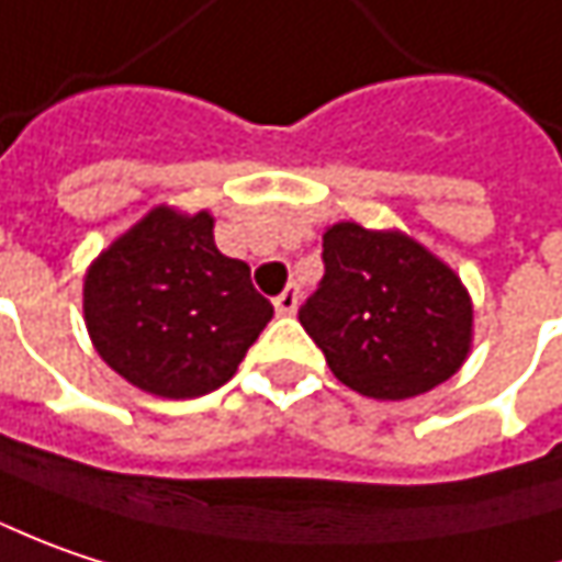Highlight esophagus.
Returning a JSON list of instances; mask_svg holds the SVG:
<instances>
[{
    "mask_svg": "<svg viewBox=\"0 0 562 562\" xmlns=\"http://www.w3.org/2000/svg\"><path fill=\"white\" fill-rule=\"evenodd\" d=\"M296 306H300V291L296 288H288L281 296H274V313L278 316H294Z\"/></svg>",
    "mask_w": 562,
    "mask_h": 562,
    "instance_id": "esophagus-1",
    "label": "esophagus"
}]
</instances>
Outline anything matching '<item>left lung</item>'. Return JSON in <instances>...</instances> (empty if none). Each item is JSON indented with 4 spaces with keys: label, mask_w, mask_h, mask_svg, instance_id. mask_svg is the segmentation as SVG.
Segmentation results:
<instances>
[{
    "label": "left lung",
    "mask_w": 562,
    "mask_h": 562,
    "mask_svg": "<svg viewBox=\"0 0 562 562\" xmlns=\"http://www.w3.org/2000/svg\"><path fill=\"white\" fill-rule=\"evenodd\" d=\"M325 278L300 310L338 382L405 402L456 376L474 341L462 278L405 231L338 221L323 234Z\"/></svg>",
    "instance_id": "8db88e82"
}]
</instances>
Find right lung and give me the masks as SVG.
<instances>
[{"label":"right lung","mask_w":562,"mask_h":562,"mask_svg":"<svg viewBox=\"0 0 562 562\" xmlns=\"http://www.w3.org/2000/svg\"><path fill=\"white\" fill-rule=\"evenodd\" d=\"M81 306L103 363L157 398L224 385L274 313L249 266L214 246V214L173 205H157L100 249Z\"/></svg>","instance_id":"obj_1"}]
</instances>
